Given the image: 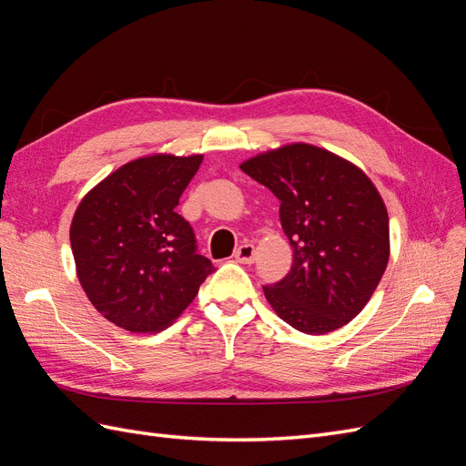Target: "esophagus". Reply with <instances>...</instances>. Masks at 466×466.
<instances>
[{
	"label": "esophagus",
	"instance_id": "1",
	"mask_svg": "<svg viewBox=\"0 0 466 466\" xmlns=\"http://www.w3.org/2000/svg\"><path fill=\"white\" fill-rule=\"evenodd\" d=\"M255 255H257V248L255 245H241L237 250H235V260L241 262V264H252L255 262Z\"/></svg>",
	"mask_w": 466,
	"mask_h": 466
}]
</instances>
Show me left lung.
<instances>
[{"instance_id":"obj_1","label":"left lung","mask_w":466,"mask_h":466,"mask_svg":"<svg viewBox=\"0 0 466 466\" xmlns=\"http://www.w3.org/2000/svg\"><path fill=\"white\" fill-rule=\"evenodd\" d=\"M241 171L279 200L293 248L289 274L264 286L268 303L305 334L344 327L368 305L389 262V214L371 178L311 144L258 153Z\"/></svg>"}]
</instances>
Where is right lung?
Masks as SVG:
<instances>
[{"label":"right lung","mask_w":466,"mask_h":466,"mask_svg":"<svg viewBox=\"0 0 466 466\" xmlns=\"http://www.w3.org/2000/svg\"><path fill=\"white\" fill-rule=\"evenodd\" d=\"M204 155L153 153L118 167L79 202L69 241L83 291L106 320L130 332H161L214 272L196 252L180 194Z\"/></svg>","instance_id":"right-lung-1"}]
</instances>
